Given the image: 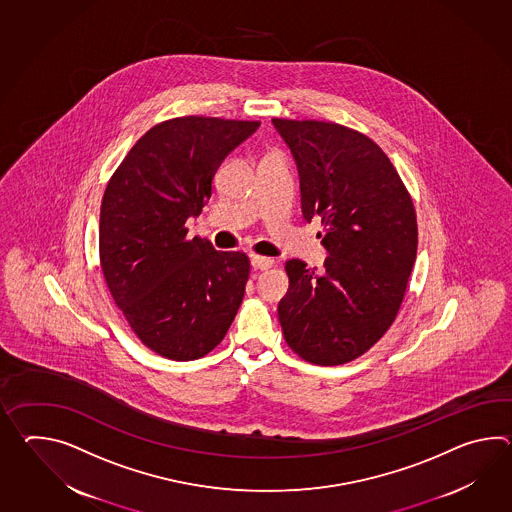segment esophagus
<instances>
[{
	"label": "esophagus",
	"mask_w": 512,
	"mask_h": 512,
	"mask_svg": "<svg viewBox=\"0 0 512 512\" xmlns=\"http://www.w3.org/2000/svg\"><path fill=\"white\" fill-rule=\"evenodd\" d=\"M275 261L270 259V257H262V255H251V266L255 268V270H268V268H272Z\"/></svg>",
	"instance_id": "obj_1"
}]
</instances>
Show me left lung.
<instances>
[{
  "label": "left lung",
  "instance_id": "obj_1",
  "mask_svg": "<svg viewBox=\"0 0 512 512\" xmlns=\"http://www.w3.org/2000/svg\"><path fill=\"white\" fill-rule=\"evenodd\" d=\"M299 169L303 216L321 218L330 257L316 272L284 262V340L305 362H353L397 318L417 257L411 194L386 152L349 126L273 119Z\"/></svg>",
  "mask_w": 512,
  "mask_h": 512
}]
</instances>
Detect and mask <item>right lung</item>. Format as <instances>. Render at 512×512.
<instances>
[{
  "instance_id": "add662e5",
  "label": "right lung",
  "mask_w": 512,
  "mask_h": 512,
  "mask_svg": "<svg viewBox=\"0 0 512 512\" xmlns=\"http://www.w3.org/2000/svg\"><path fill=\"white\" fill-rule=\"evenodd\" d=\"M261 121L185 115L137 139L104 191L99 262L130 329L174 362L198 360L224 340L239 312L250 259L187 239L185 222L213 194L229 152Z\"/></svg>"
}]
</instances>
